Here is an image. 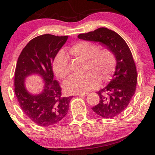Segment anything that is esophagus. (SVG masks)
Here are the masks:
<instances>
[{
	"label": "esophagus",
	"instance_id": "obj_1",
	"mask_svg": "<svg viewBox=\"0 0 155 155\" xmlns=\"http://www.w3.org/2000/svg\"><path fill=\"white\" fill-rule=\"evenodd\" d=\"M78 96L79 97H85V96L87 95V93H81V94H78Z\"/></svg>",
	"mask_w": 155,
	"mask_h": 155
}]
</instances>
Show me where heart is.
<instances>
[{
    "instance_id": "1",
    "label": "heart",
    "mask_w": 155,
    "mask_h": 155,
    "mask_svg": "<svg viewBox=\"0 0 155 155\" xmlns=\"http://www.w3.org/2000/svg\"><path fill=\"white\" fill-rule=\"evenodd\" d=\"M73 54L86 59L85 70L83 75H74L66 81L64 88L71 94H81L92 90L99 86L101 79L108 81L116 68L117 59L114 53L107 48L99 49L97 44L90 41H78L72 45ZM54 72L58 77L64 78L70 73L68 56L63 50L56 55L52 63Z\"/></svg>"
}]
</instances>
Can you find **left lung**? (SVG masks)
Listing matches in <instances>:
<instances>
[{
    "label": "left lung",
    "mask_w": 155,
    "mask_h": 155,
    "mask_svg": "<svg viewBox=\"0 0 155 155\" xmlns=\"http://www.w3.org/2000/svg\"><path fill=\"white\" fill-rule=\"evenodd\" d=\"M78 38L100 42L112 50L116 56L114 74L109 84L97 92L99 103L92 107L99 117L112 119L126 108L136 91L137 72L131 51L119 34L105 28L81 34Z\"/></svg>",
    "instance_id": "left-lung-1"
}]
</instances>
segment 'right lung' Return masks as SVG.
Wrapping results in <instances>:
<instances>
[{"mask_svg": "<svg viewBox=\"0 0 155 155\" xmlns=\"http://www.w3.org/2000/svg\"><path fill=\"white\" fill-rule=\"evenodd\" d=\"M68 38L51 34L38 36L27 44L17 61L14 92L23 112L39 126H55L62 121L73 97L62 95L52 70L53 61ZM32 73H38L44 80V90L40 95L29 94L24 87V78Z\"/></svg>", "mask_w": 155, "mask_h": 155, "instance_id": "right-lung-1", "label": "right lung"}]
</instances>
